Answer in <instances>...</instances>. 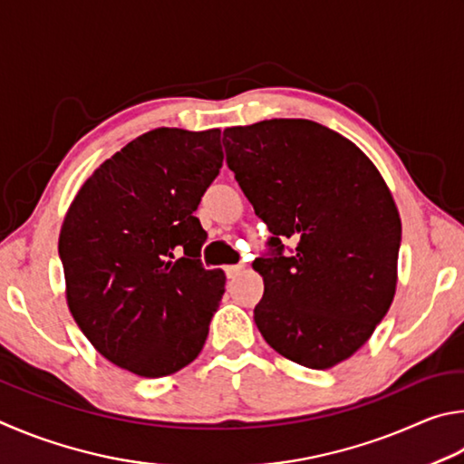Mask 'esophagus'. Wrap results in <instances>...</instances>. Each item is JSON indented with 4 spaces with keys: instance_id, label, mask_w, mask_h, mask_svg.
I'll use <instances>...</instances> for the list:
<instances>
[{
    "instance_id": "esophagus-1",
    "label": "esophagus",
    "mask_w": 464,
    "mask_h": 464,
    "mask_svg": "<svg viewBox=\"0 0 464 464\" xmlns=\"http://www.w3.org/2000/svg\"><path fill=\"white\" fill-rule=\"evenodd\" d=\"M226 275H227V279H234V277H238V275L242 273V266L240 265H230V266H226Z\"/></svg>"
}]
</instances>
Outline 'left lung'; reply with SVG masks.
<instances>
[{
  "instance_id": "1",
  "label": "left lung",
  "mask_w": 464,
  "mask_h": 464,
  "mask_svg": "<svg viewBox=\"0 0 464 464\" xmlns=\"http://www.w3.org/2000/svg\"><path fill=\"white\" fill-rule=\"evenodd\" d=\"M224 149L273 234L253 263L265 281L256 328L307 369L346 361L395 295L401 219L383 177L359 146L312 120L226 128Z\"/></svg>"
}]
</instances>
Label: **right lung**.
<instances>
[{
  "label": "right lung",
  "mask_w": 464,
  "mask_h": 464,
  "mask_svg": "<svg viewBox=\"0 0 464 464\" xmlns=\"http://www.w3.org/2000/svg\"><path fill=\"white\" fill-rule=\"evenodd\" d=\"M222 160L218 128L150 130L95 169L64 218L69 310L95 351L134 375H170L206 344L226 275L201 265L208 234L193 211Z\"/></svg>",
  "instance_id": "add662e5"
}]
</instances>
